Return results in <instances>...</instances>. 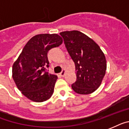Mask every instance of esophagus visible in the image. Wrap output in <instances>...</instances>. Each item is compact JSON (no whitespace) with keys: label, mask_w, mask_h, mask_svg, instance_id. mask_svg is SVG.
<instances>
[{"label":"esophagus","mask_w":129,"mask_h":129,"mask_svg":"<svg viewBox=\"0 0 129 129\" xmlns=\"http://www.w3.org/2000/svg\"><path fill=\"white\" fill-rule=\"evenodd\" d=\"M65 73H66V70H62V71H61V73H59V75H60V76H61V77H63V76H64Z\"/></svg>","instance_id":"34e87169"}]
</instances>
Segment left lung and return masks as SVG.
I'll return each instance as SVG.
<instances>
[{"label":"left lung","mask_w":129,"mask_h":129,"mask_svg":"<svg viewBox=\"0 0 129 129\" xmlns=\"http://www.w3.org/2000/svg\"><path fill=\"white\" fill-rule=\"evenodd\" d=\"M75 66L76 81L71 88L79 94H89L98 88L106 71V59L100 46L79 31L59 33Z\"/></svg>","instance_id":"obj_1"}]
</instances>
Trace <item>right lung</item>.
<instances>
[{
    "mask_svg": "<svg viewBox=\"0 0 129 129\" xmlns=\"http://www.w3.org/2000/svg\"><path fill=\"white\" fill-rule=\"evenodd\" d=\"M63 43L58 34H40L28 41L12 67V77L18 89L28 99L42 102L52 95L58 77L46 71L47 54Z\"/></svg>",
    "mask_w": 129,
    "mask_h": 129,
    "instance_id": "add662e5",
    "label": "right lung"
}]
</instances>
